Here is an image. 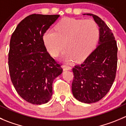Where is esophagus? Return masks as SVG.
<instances>
[{"label": "esophagus", "mask_w": 126, "mask_h": 126, "mask_svg": "<svg viewBox=\"0 0 126 126\" xmlns=\"http://www.w3.org/2000/svg\"><path fill=\"white\" fill-rule=\"evenodd\" d=\"M62 68H63L64 70H69L71 69V67L67 65H64L62 66Z\"/></svg>", "instance_id": "obj_1"}]
</instances>
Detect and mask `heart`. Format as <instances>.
<instances>
[{
	"instance_id": "obj_1",
	"label": "heart",
	"mask_w": 126,
	"mask_h": 126,
	"mask_svg": "<svg viewBox=\"0 0 126 126\" xmlns=\"http://www.w3.org/2000/svg\"><path fill=\"white\" fill-rule=\"evenodd\" d=\"M100 36L98 24L92 19L64 18L56 25L54 31L47 30L43 36L49 53L57 57L64 47L66 61H82L95 48Z\"/></svg>"
}]
</instances>
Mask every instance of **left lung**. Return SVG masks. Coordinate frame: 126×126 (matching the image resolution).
Instances as JSON below:
<instances>
[{
  "label": "left lung",
  "instance_id": "left-lung-1",
  "mask_svg": "<svg viewBox=\"0 0 126 126\" xmlns=\"http://www.w3.org/2000/svg\"><path fill=\"white\" fill-rule=\"evenodd\" d=\"M93 16L100 27V39L95 49L84 62L72 69L73 95L85 103L101 100L110 91L116 77L118 63V47L111 30L100 17Z\"/></svg>",
  "mask_w": 126,
  "mask_h": 126
}]
</instances>
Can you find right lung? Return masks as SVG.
<instances>
[{
  "mask_svg": "<svg viewBox=\"0 0 126 126\" xmlns=\"http://www.w3.org/2000/svg\"><path fill=\"white\" fill-rule=\"evenodd\" d=\"M59 16L41 14L26 16L10 39L8 62L12 82L19 95L33 105L49 101L54 80L63 70L47 51L43 39L44 33Z\"/></svg>",
  "mask_w": 126,
  "mask_h": 126,
  "instance_id": "add662e5",
  "label": "right lung"
}]
</instances>
